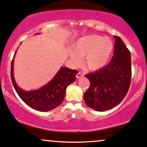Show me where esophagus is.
I'll return each instance as SVG.
<instances>
[{
	"label": "esophagus",
	"instance_id": "esophagus-1",
	"mask_svg": "<svg viewBox=\"0 0 147 147\" xmlns=\"http://www.w3.org/2000/svg\"><path fill=\"white\" fill-rule=\"evenodd\" d=\"M83 77V74L82 73V72H79L77 73V75H76V77H77V79H79V78H81Z\"/></svg>",
	"mask_w": 147,
	"mask_h": 147
}]
</instances>
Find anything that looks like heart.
<instances>
[{
  "label": "heart",
  "mask_w": 147,
  "mask_h": 147,
  "mask_svg": "<svg viewBox=\"0 0 147 147\" xmlns=\"http://www.w3.org/2000/svg\"><path fill=\"white\" fill-rule=\"evenodd\" d=\"M114 44L109 37L100 35H87L79 38L69 51L72 62L75 65L81 63V57H85V66L91 70L102 68L107 64L112 54Z\"/></svg>",
  "instance_id": "obj_1"
}]
</instances>
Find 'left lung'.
<instances>
[{
	"mask_svg": "<svg viewBox=\"0 0 147 147\" xmlns=\"http://www.w3.org/2000/svg\"><path fill=\"white\" fill-rule=\"evenodd\" d=\"M114 38L113 56L109 64L85 75L90 80V86L84 94V101L96 111H105L118 105L130 85L131 53L119 36Z\"/></svg>",
	"mask_w": 147,
	"mask_h": 147,
	"instance_id": "1",
	"label": "left lung"
}]
</instances>
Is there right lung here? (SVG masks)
I'll use <instances>...</instances> for the list:
<instances>
[{
	"instance_id": "obj_1",
	"label": "right lung",
	"mask_w": 147,
	"mask_h": 147,
	"mask_svg": "<svg viewBox=\"0 0 147 147\" xmlns=\"http://www.w3.org/2000/svg\"><path fill=\"white\" fill-rule=\"evenodd\" d=\"M16 53V51L14 57ZM13 59L11 62V77L17 94L28 107L42 112L53 110L61 105L64 100L66 88L75 81L76 75L78 73L76 70H71L67 67H61L54 77L41 88L36 90L24 91L18 87L15 81Z\"/></svg>"
}]
</instances>
